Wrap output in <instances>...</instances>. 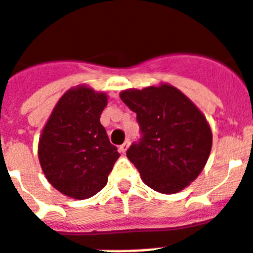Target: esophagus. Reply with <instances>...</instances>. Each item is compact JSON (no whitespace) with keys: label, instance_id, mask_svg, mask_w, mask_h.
Returning a JSON list of instances; mask_svg holds the SVG:
<instances>
[{"label":"esophagus","instance_id":"1","mask_svg":"<svg viewBox=\"0 0 253 253\" xmlns=\"http://www.w3.org/2000/svg\"><path fill=\"white\" fill-rule=\"evenodd\" d=\"M128 144H130V142H128V140H126V142H125L122 146H119V151L122 152V154H125V152L127 151V148H128Z\"/></svg>","mask_w":253,"mask_h":253}]
</instances>
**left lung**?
I'll return each mask as SVG.
<instances>
[{
    "instance_id": "left-lung-1",
    "label": "left lung",
    "mask_w": 253,
    "mask_h": 253,
    "mask_svg": "<svg viewBox=\"0 0 253 253\" xmlns=\"http://www.w3.org/2000/svg\"><path fill=\"white\" fill-rule=\"evenodd\" d=\"M136 114L142 138L127 150L140 178L161 194H176L203 171L212 147V131L194 102L169 84L121 92Z\"/></svg>"
}]
</instances>
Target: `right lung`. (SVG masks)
<instances>
[{"mask_svg":"<svg viewBox=\"0 0 253 253\" xmlns=\"http://www.w3.org/2000/svg\"><path fill=\"white\" fill-rule=\"evenodd\" d=\"M106 105V92L86 84L69 88L40 136L38 159L46 179L73 199H88L98 194L107 184L119 158L99 121Z\"/></svg>","mask_w":253,"mask_h":253,"instance_id":"obj_1","label":"right lung"}]
</instances>
